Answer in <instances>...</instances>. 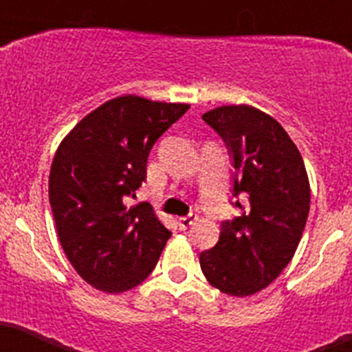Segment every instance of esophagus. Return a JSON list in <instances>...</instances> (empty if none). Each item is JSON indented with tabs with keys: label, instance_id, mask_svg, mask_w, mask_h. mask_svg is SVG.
I'll use <instances>...</instances> for the list:
<instances>
[{
	"label": "esophagus",
	"instance_id": "esophagus-1",
	"mask_svg": "<svg viewBox=\"0 0 352 352\" xmlns=\"http://www.w3.org/2000/svg\"><path fill=\"white\" fill-rule=\"evenodd\" d=\"M197 219H199V217H197V214H190V216L179 217V219H178V226L182 230H188L190 226H192V224L197 223Z\"/></svg>",
	"mask_w": 352,
	"mask_h": 352
}]
</instances>
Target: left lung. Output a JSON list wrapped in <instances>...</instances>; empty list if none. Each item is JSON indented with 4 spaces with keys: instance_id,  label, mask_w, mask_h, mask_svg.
<instances>
[{
    "instance_id": "left-lung-1",
    "label": "left lung",
    "mask_w": 352,
    "mask_h": 352,
    "mask_svg": "<svg viewBox=\"0 0 352 352\" xmlns=\"http://www.w3.org/2000/svg\"><path fill=\"white\" fill-rule=\"evenodd\" d=\"M233 153V193L242 214L221 223L219 240L200 252L207 282L247 297L278 278L292 261L309 214L306 166L282 124L252 105H223L202 116Z\"/></svg>"
}]
</instances>
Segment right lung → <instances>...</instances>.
Wrapping results in <instances>:
<instances>
[{"label":"right lung","mask_w":352,"mask_h":352,"mask_svg":"<svg viewBox=\"0 0 352 352\" xmlns=\"http://www.w3.org/2000/svg\"><path fill=\"white\" fill-rule=\"evenodd\" d=\"M188 103L120 95L82 117L60 142L48 195L60 245L85 282L107 294L135 289L170 239L153 207H128L146 178L153 143Z\"/></svg>","instance_id":"obj_1"}]
</instances>
